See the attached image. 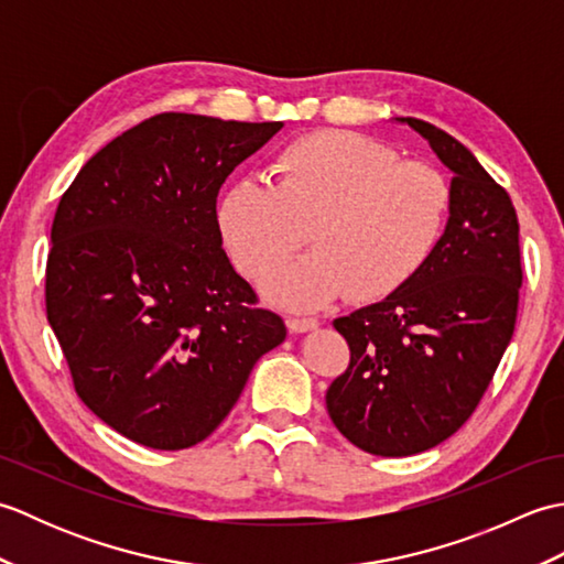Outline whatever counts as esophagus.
<instances>
[{
  "label": "esophagus",
  "instance_id": "obj_1",
  "mask_svg": "<svg viewBox=\"0 0 564 564\" xmlns=\"http://www.w3.org/2000/svg\"><path fill=\"white\" fill-rule=\"evenodd\" d=\"M285 325H289V329H291V332L301 334V332L317 329L319 322H317L315 317H289V322H285Z\"/></svg>",
  "mask_w": 564,
  "mask_h": 564
}]
</instances>
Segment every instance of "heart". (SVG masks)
Here are the masks:
<instances>
[{
    "label": "heart",
    "instance_id": "heart-1",
    "mask_svg": "<svg viewBox=\"0 0 564 564\" xmlns=\"http://www.w3.org/2000/svg\"><path fill=\"white\" fill-rule=\"evenodd\" d=\"M451 184L436 166L351 130L291 140L271 162V186L237 178L215 225L235 269L267 279L310 235L315 254L273 273L267 293L283 305L319 307L341 293L373 303L400 291L441 245Z\"/></svg>",
    "mask_w": 564,
    "mask_h": 564
}]
</instances>
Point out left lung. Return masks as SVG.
Segmentation results:
<instances>
[{
  "label": "left lung",
  "mask_w": 564,
  "mask_h": 564,
  "mask_svg": "<svg viewBox=\"0 0 564 564\" xmlns=\"http://www.w3.org/2000/svg\"><path fill=\"white\" fill-rule=\"evenodd\" d=\"M402 121L455 174L451 218L410 283L334 319L351 358L325 398L334 426L382 458L434 448L470 419L517 327L523 281L507 191L446 130Z\"/></svg>",
  "instance_id": "left-lung-1"
}]
</instances>
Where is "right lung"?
<instances>
[{"label": "right lung", "instance_id": "right-lung-1", "mask_svg": "<svg viewBox=\"0 0 564 564\" xmlns=\"http://www.w3.org/2000/svg\"><path fill=\"white\" fill-rule=\"evenodd\" d=\"M283 128L158 113L82 166L57 203L45 313L79 400L154 451L208 438L283 319L223 249V182Z\"/></svg>", "mask_w": 564, "mask_h": 564}]
</instances>
